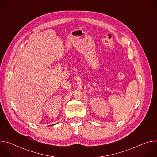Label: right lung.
Masks as SVG:
<instances>
[{
	"instance_id": "1",
	"label": "right lung",
	"mask_w": 157,
	"mask_h": 157,
	"mask_svg": "<svg viewBox=\"0 0 157 157\" xmlns=\"http://www.w3.org/2000/svg\"><path fill=\"white\" fill-rule=\"evenodd\" d=\"M55 124H53V125H55Z\"/></svg>"
}]
</instances>
